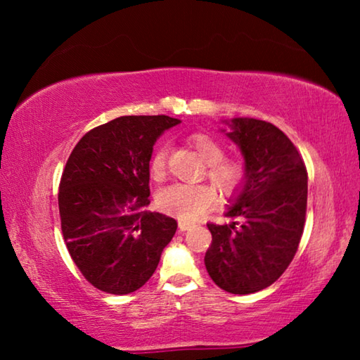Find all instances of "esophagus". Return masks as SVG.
<instances>
[{
	"label": "esophagus",
	"mask_w": 360,
	"mask_h": 360,
	"mask_svg": "<svg viewBox=\"0 0 360 360\" xmlns=\"http://www.w3.org/2000/svg\"><path fill=\"white\" fill-rule=\"evenodd\" d=\"M191 229H193V224L186 222V221H179V230L181 231H186V230H191Z\"/></svg>",
	"instance_id": "obj_1"
}]
</instances>
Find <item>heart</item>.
Returning a JSON list of instances; mask_svg holds the SVG:
<instances>
[{
	"instance_id": "heart-1",
	"label": "heart",
	"mask_w": 360,
	"mask_h": 360,
	"mask_svg": "<svg viewBox=\"0 0 360 360\" xmlns=\"http://www.w3.org/2000/svg\"><path fill=\"white\" fill-rule=\"evenodd\" d=\"M191 144L197 154L208 163L206 174L225 197H231L245 187L248 181V162L245 157L238 154L224 155L225 146L208 133H193ZM167 165L168 149L163 146L150 160L152 176L158 181L165 178ZM217 202V191L211 184H173L157 193L158 208L182 221H197L205 212L214 208Z\"/></svg>"
}]
</instances>
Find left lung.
<instances>
[{"label":"left lung","instance_id":"left-lung-1","mask_svg":"<svg viewBox=\"0 0 360 360\" xmlns=\"http://www.w3.org/2000/svg\"><path fill=\"white\" fill-rule=\"evenodd\" d=\"M227 136L248 162V181L227 214L230 225L208 224L205 265L219 288L254 294L283 275L302 240L308 173L294 143L270 122L233 119Z\"/></svg>","mask_w":360,"mask_h":360}]
</instances>
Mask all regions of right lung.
<instances>
[{
  "instance_id": "right-lung-1",
  "label": "right lung",
  "mask_w": 360,
  "mask_h": 360,
  "mask_svg": "<svg viewBox=\"0 0 360 360\" xmlns=\"http://www.w3.org/2000/svg\"><path fill=\"white\" fill-rule=\"evenodd\" d=\"M168 115H124L79 139L58 188L63 240L82 276L125 295L149 281L178 222L144 208L152 146L178 125Z\"/></svg>"
}]
</instances>
